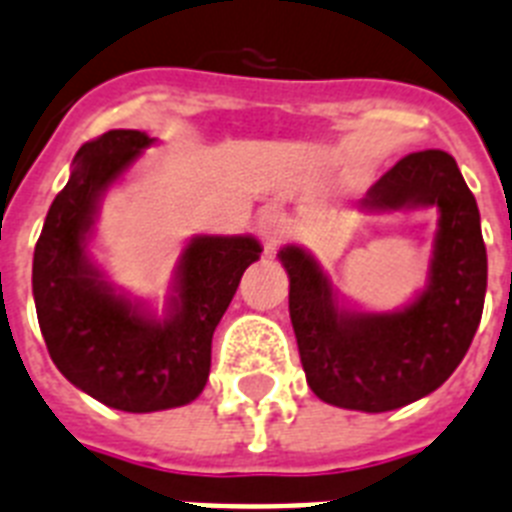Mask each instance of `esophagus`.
Masks as SVG:
<instances>
[{
    "mask_svg": "<svg viewBox=\"0 0 512 512\" xmlns=\"http://www.w3.org/2000/svg\"><path fill=\"white\" fill-rule=\"evenodd\" d=\"M257 234H260V239H263L265 249H268V252H273L278 244L284 242V236H286L284 213H281V210H276V207H268V210H263V213H260V218H257Z\"/></svg>",
    "mask_w": 512,
    "mask_h": 512,
    "instance_id": "esophagus-1",
    "label": "esophagus"
}]
</instances>
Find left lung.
Here are the masks:
<instances>
[{"instance_id": "left-lung-1", "label": "left lung", "mask_w": 512, "mask_h": 512, "mask_svg": "<svg viewBox=\"0 0 512 512\" xmlns=\"http://www.w3.org/2000/svg\"><path fill=\"white\" fill-rule=\"evenodd\" d=\"M357 207L439 210L429 281L410 305L397 313L352 310L339 305L307 249L289 244L278 260L289 273V315L315 397L347 410L386 413L439 389L465 357L484 310L486 247L476 197L442 149L402 157Z\"/></svg>"}]
</instances>
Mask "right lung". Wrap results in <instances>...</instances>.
<instances>
[{
    "instance_id": "right-lung-1",
    "label": "right lung",
    "mask_w": 512,
    "mask_h": 512,
    "mask_svg": "<svg viewBox=\"0 0 512 512\" xmlns=\"http://www.w3.org/2000/svg\"><path fill=\"white\" fill-rule=\"evenodd\" d=\"M152 144L128 128L86 141L33 252V299L52 363L81 392L126 413L197 400L210 376L215 326L263 252L255 236H194L178 260L165 318L112 292L86 244L102 194Z\"/></svg>"
}]
</instances>
